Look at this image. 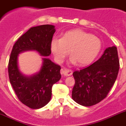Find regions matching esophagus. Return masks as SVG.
I'll return each instance as SVG.
<instances>
[{"instance_id":"esophagus-1","label":"esophagus","mask_w":126,"mask_h":126,"mask_svg":"<svg viewBox=\"0 0 126 126\" xmlns=\"http://www.w3.org/2000/svg\"><path fill=\"white\" fill-rule=\"evenodd\" d=\"M73 74V71L71 69L66 68H63L61 69V75H63L64 76H71Z\"/></svg>"}]
</instances>
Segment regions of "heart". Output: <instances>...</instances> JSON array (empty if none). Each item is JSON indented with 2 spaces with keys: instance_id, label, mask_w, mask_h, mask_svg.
Returning a JSON list of instances; mask_svg holds the SVG:
<instances>
[{
  "instance_id": "1",
  "label": "heart",
  "mask_w": 126,
  "mask_h": 126,
  "mask_svg": "<svg viewBox=\"0 0 126 126\" xmlns=\"http://www.w3.org/2000/svg\"><path fill=\"white\" fill-rule=\"evenodd\" d=\"M50 49L55 61L62 63L69 53V62L85 65L94 61L101 49V42L97 37L80 29L64 32L60 39H53Z\"/></svg>"
}]
</instances>
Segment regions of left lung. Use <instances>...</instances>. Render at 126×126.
Here are the masks:
<instances>
[{
  "label": "left lung",
  "mask_w": 126,
  "mask_h": 126,
  "mask_svg": "<svg viewBox=\"0 0 126 126\" xmlns=\"http://www.w3.org/2000/svg\"><path fill=\"white\" fill-rule=\"evenodd\" d=\"M119 70L117 47L106 48L99 60L73 73L75 84L72 98L84 106H91L104 99L114 84Z\"/></svg>",
  "instance_id": "1"
}]
</instances>
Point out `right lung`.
<instances>
[{"label": "right lung", "mask_w": 126, "mask_h": 126, "mask_svg": "<svg viewBox=\"0 0 126 126\" xmlns=\"http://www.w3.org/2000/svg\"><path fill=\"white\" fill-rule=\"evenodd\" d=\"M55 31L51 25L31 27L19 37L11 53L8 65L11 84L20 101L32 109L49 103L53 85L61 78V66L47 57L51 54L50 43ZM27 51H35L44 57L40 71L30 76L22 74L18 65L19 54Z\"/></svg>", "instance_id": "add662e5"}]
</instances>
